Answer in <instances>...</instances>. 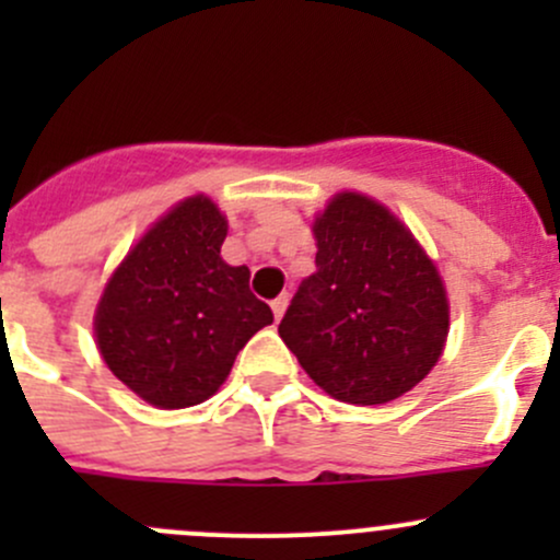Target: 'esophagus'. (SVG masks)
I'll return each instance as SVG.
<instances>
[{
    "label": "esophagus",
    "mask_w": 560,
    "mask_h": 560,
    "mask_svg": "<svg viewBox=\"0 0 560 560\" xmlns=\"http://www.w3.org/2000/svg\"><path fill=\"white\" fill-rule=\"evenodd\" d=\"M287 303H290V295H287V292H281V295L276 298L273 303H270V308H273V316H276V319H281V316H284V312H287Z\"/></svg>",
    "instance_id": "34e87169"
}]
</instances>
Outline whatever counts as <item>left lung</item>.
I'll return each mask as SVG.
<instances>
[{
    "label": "left lung",
    "mask_w": 560,
    "mask_h": 560,
    "mask_svg": "<svg viewBox=\"0 0 560 560\" xmlns=\"http://www.w3.org/2000/svg\"><path fill=\"white\" fill-rule=\"evenodd\" d=\"M312 230L316 270L281 319V341L336 400L400 398L431 374L447 341L436 265L395 213L358 191L332 197Z\"/></svg>",
    "instance_id": "left-lung-1"
}]
</instances>
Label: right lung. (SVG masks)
Masks as SVG:
<instances>
[{"label": "right lung", "mask_w": 560, "mask_h": 560, "mask_svg": "<svg viewBox=\"0 0 560 560\" xmlns=\"http://www.w3.org/2000/svg\"><path fill=\"white\" fill-rule=\"evenodd\" d=\"M228 219L206 195L171 208L113 270L94 314L105 365L160 409L211 398L235 354L273 322L248 290L246 265H228Z\"/></svg>", "instance_id": "add662e5"}]
</instances>
